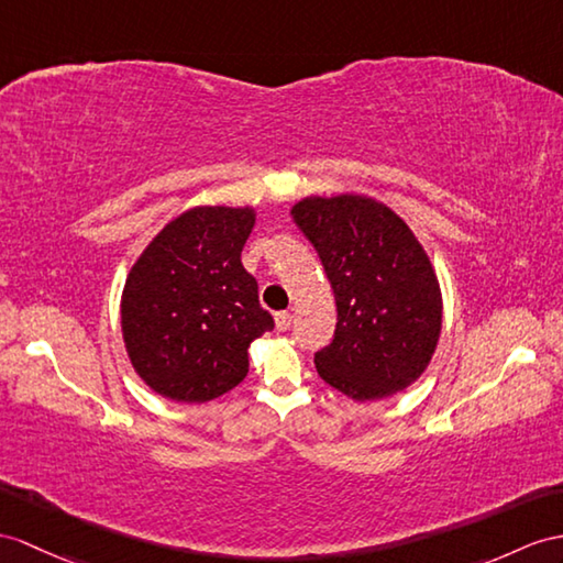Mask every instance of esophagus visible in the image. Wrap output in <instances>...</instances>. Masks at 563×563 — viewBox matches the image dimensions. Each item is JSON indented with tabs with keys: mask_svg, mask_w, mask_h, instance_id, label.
<instances>
[{
	"mask_svg": "<svg viewBox=\"0 0 563 563\" xmlns=\"http://www.w3.org/2000/svg\"><path fill=\"white\" fill-rule=\"evenodd\" d=\"M291 320H294V314L289 310H282V312L274 314V324H277L279 332H286V329L291 327Z\"/></svg>",
	"mask_w": 563,
	"mask_h": 563,
	"instance_id": "34e87169",
	"label": "esophagus"
}]
</instances>
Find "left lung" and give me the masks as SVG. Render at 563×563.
<instances>
[{
  "label": "left lung",
  "mask_w": 563,
  "mask_h": 563,
  "mask_svg": "<svg viewBox=\"0 0 563 563\" xmlns=\"http://www.w3.org/2000/svg\"><path fill=\"white\" fill-rule=\"evenodd\" d=\"M291 217L336 300L332 344L314 353L318 375L353 401L408 389L442 334V289L422 243L385 202L361 194L300 198Z\"/></svg>",
  "instance_id": "1"
}]
</instances>
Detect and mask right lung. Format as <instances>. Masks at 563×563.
Masks as SVG:
<instances>
[{"label": "right lung", "mask_w": 563, "mask_h": 563, "mask_svg": "<svg viewBox=\"0 0 563 563\" xmlns=\"http://www.w3.org/2000/svg\"><path fill=\"white\" fill-rule=\"evenodd\" d=\"M255 208L198 205L145 245L121 291V334L145 385L205 404L249 375V346L274 327L241 251Z\"/></svg>", "instance_id": "1"}]
</instances>
